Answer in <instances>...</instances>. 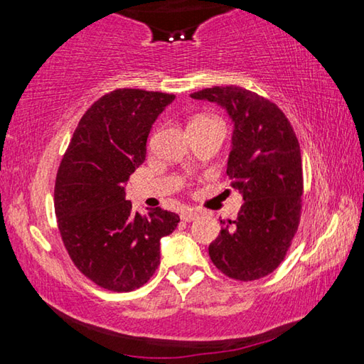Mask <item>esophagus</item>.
Instances as JSON below:
<instances>
[{
	"label": "esophagus",
	"mask_w": 364,
	"mask_h": 364,
	"mask_svg": "<svg viewBox=\"0 0 364 364\" xmlns=\"http://www.w3.org/2000/svg\"><path fill=\"white\" fill-rule=\"evenodd\" d=\"M200 212L196 210V208H186V210L181 212V220L183 221H193L199 217Z\"/></svg>",
	"instance_id": "1"
}]
</instances>
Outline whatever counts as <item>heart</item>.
<instances>
[{
  "label": "heart",
  "instance_id": "heart-1",
  "mask_svg": "<svg viewBox=\"0 0 364 364\" xmlns=\"http://www.w3.org/2000/svg\"><path fill=\"white\" fill-rule=\"evenodd\" d=\"M202 119H204V117H202Z\"/></svg>",
  "mask_w": 364,
  "mask_h": 364
}]
</instances>
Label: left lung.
<instances>
[{"label": "left lung", "mask_w": 364, "mask_h": 364, "mask_svg": "<svg viewBox=\"0 0 364 364\" xmlns=\"http://www.w3.org/2000/svg\"><path fill=\"white\" fill-rule=\"evenodd\" d=\"M226 109L234 123L226 173L244 204L223 220L208 255L221 273L254 281L279 267L297 232L304 176L299 139L284 112L241 86H213L191 95Z\"/></svg>", "instance_id": "1"}]
</instances>
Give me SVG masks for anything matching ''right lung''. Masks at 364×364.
<instances>
[{
    "mask_svg": "<svg viewBox=\"0 0 364 364\" xmlns=\"http://www.w3.org/2000/svg\"><path fill=\"white\" fill-rule=\"evenodd\" d=\"M175 95L123 88L100 97L78 122L54 186L58 228L69 257L102 289L130 292L160 263V239L176 213L156 207L134 213L125 183L146 160L152 123Z\"/></svg>",
    "mask_w": 364,
    "mask_h": 364,
    "instance_id": "obj_1",
    "label": "right lung"
}]
</instances>
